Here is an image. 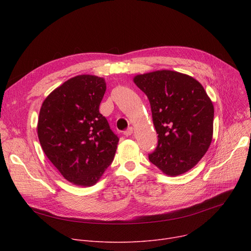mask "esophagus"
<instances>
[{
    "mask_svg": "<svg viewBox=\"0 0 251 251\" xmlns=\"http://www.w3.org/2000/svg\"><path fill=\"white\" fill-rule=\"evenodd\" d=\"M132 133H133V128L132 127H129L124 131V135H126V136H130Z\"/></svg>",
    "mask_w": 251,
    "mask_h": 251,
    "instance_id": "obj_1",
    "label": "esophagus"
}]
</instances>
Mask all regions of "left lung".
<instances>
[{
	"mask_svg": "<svg viewBox=\"0 0 251 251\" xmlns=\"http://www.w3.org/2000/svg\"><path fill=\"white\" fill-rule=\"evenodd\" d=\"M147 95L157 134L150 161L169 176L187 172L207 151L213 139L214 105L191 76L159 70L134 77Z\"/></svg>",
	"mask_w": 251,
	"mask_h": 251,
	"instance_id": "left-lung-1",
	"label": "left lung"
}]
</instances>
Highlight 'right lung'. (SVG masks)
Segmentation results:
<instances>
[{
    "instance_id": "1",
    "label": "right lung",
    "mask_w": 251,
    "mask_h": 251,
    "mask_svg": "<svg viewBox=\"0 0 251 251\" xmlns=\"http://www.w3.org/2000/svg\"><path fill=\"white\" fill-rule=\"evenodd\" d=\"M105 88L101 77L75 76L50 92L39 111L43 151L76 185H94L114 160L119 138L99 111Z\"/></svg>"
}]
</instances>
